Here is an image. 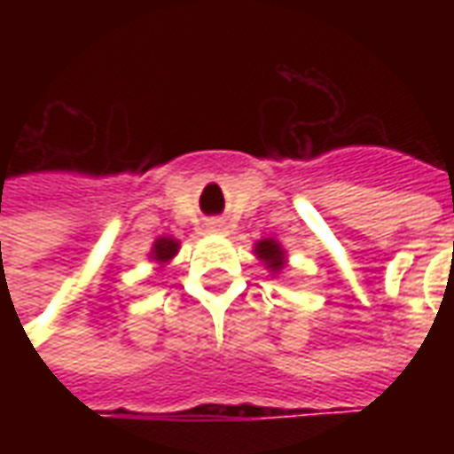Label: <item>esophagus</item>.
Here are the masks:
<instances>
[{"instance_id":"1","label":"esophagus","mask_w":454,"mask_h":454,"mask_svg":"<svg viewBox=\"0 0 454 454\" xmlns=\"http://www.w3.org/2000/svg\"><path fill=\"white\" fill-rule=\"evenodd\" d=\"M207 231L208 233H226V221L211 218V221H207Z\"/></svg>"}]
</instances>
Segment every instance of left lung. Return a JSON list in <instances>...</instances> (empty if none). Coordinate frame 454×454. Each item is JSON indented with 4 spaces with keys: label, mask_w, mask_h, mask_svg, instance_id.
Listing matches in <instances>:
<instances>
[{
    "label": "left lung",
    "mask_w": 454,
    "mask_h": 454,
    "mask_svg": "<svg viewBox=\"0 0 454 454\" xmlns=\"http://www.w3.org/2000/svg\"><path fill=\"white\" fill-rule=\"evenodd\" d=\"M253 253H255L257 260L265 265V270L272 277L279 275L286 267V250L282 247L279 240H275V238H262V240H257Z\"/></svg>",
    "instance_id": "8db88e82"
}]
</instances>
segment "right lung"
<instances>
[{"mask_svg": "<svg viewBox=\"0 0 454 454\" xmlns=\"http://www.w3.org/2000/svg\"><path fill=\"white\" fill-rule=\"evenodd\" d=\"M177 253H179V240H175V238H169V236H162L153 243V247H150V260H153L155 265L165 267L172 257L177 255Z\"/></svg>", "mask_w": 454, "mask_h": 454, "instance_id": "obj_1", "label": "right lung"}]
</instances>
